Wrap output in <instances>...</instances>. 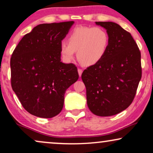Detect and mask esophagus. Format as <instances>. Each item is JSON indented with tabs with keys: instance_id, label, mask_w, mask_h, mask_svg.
<instances>
[{
	"instance_id": "34e87169",
	"label": "esophagus",
	"mask_w": 153,
	"mask_h": 153,
	"mask_svg": "<svg viewBox=\"0 0 153 153\" xmlns=\"http://www.w3.org/2000/svg\"><path fill=\"white\" fill-rule=\"evenodd\" d=\"M78 74H79V76L81 77V75H82V70L80 68H78Z\"/></svg>"
}]
</instances>
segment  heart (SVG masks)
I'll return each instance as SVG.
<instances>
[{
  "mask_svg": "<svg viewBox=\"0 0 153 153\" xmlns=\"http://www.w3.org/2000/svg\"><path fill=\"white\" fill-rule=\"evenodd\" d=\"M67 42L59 45V52L63 59L70 62L77 57L84 66L97 64L105 56L109 45V36L101 27L78 26L71 31Z\"/></svg>",
  "mask_w": 153,
  "mask_h": 153,
  "instance_id": "1",
  "label": "heart"
}]
</instances>
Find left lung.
<instances>
[{"mask_svg": "<svg viewBox=\"0 0 153 153\" xmlns=\"http://www.w3.org/2000/svg\"><path fill=\"white\" fill-rule=\"evenodd\" d=\"M106 30L109 45L103 58L83 71L87 103L92 113L107 117L120 113L133 101L141 78L137 44L119 24L96 22Z\"/></svg>", "mask_w": 153, "mask_h": 153, "instance_id": "1", "label": "left lung"}]
</instances>
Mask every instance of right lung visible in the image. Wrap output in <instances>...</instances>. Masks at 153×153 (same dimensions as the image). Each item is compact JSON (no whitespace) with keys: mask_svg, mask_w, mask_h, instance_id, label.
<instances>
[{"mask_svg":"<svg viewBox=\"0 0 153 153\" xmlns=\"http://www.w3.org/2000/svg\"><path fill=\"white\" fill-rule=\"evenodd\" d=\"M73 24H39L22 38L12 54V88L31 115L42 118L57 115L66 89L78 80L77 67L61 62L59 52V45Z\"/></svg>","mask_w":153,"mask_h":153,"instance_id":"right-lung-1","label":"right lung"}]
</instances>
